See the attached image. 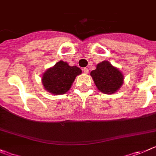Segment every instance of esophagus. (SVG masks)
<instances>
[{
    "label": "esophagus",
    "mask_w": 156,
    "mask_h": 156,
    "mask_svg": "<svg viewBox=\"0 0 156 156\" xmlns=\"http://www.w3.org/2000/svg\"><path fill=\"white\" fill-rule=\"evenodd\" d=\"M83 70L84 73H85V74L89 73V69H88V68H83Z\"/></svg>",
    "instance_id": "obj_1"
}]
</instances>
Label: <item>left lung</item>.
I'll return each mask as SVG.
<instances>
[{"instance_id": "obj_1", "label": "left lung", "mask_w": 156, "mask_h": 156, "mask_svg": "<svg viewBox=\"0 0 156 156\" xmlns=\"http://www.w3.org/2000/svg\"><path fill=\"white\" fill-rule=\"evenodd\" d=\"M90 76L97 88L105 94L116 93L124 83L125 78L119 69L106 60L98 63Z\"/></svg>"}]
</instances>
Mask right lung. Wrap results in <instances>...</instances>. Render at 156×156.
Returning a JSON list of instances; mask_svg holds the SVG:
<instances>
[{
  "mask_svg": "<svg viewBox=\"0 0 156 156\" xmlns=\"http://www.w3.org/2000/svg\"><path fill=\"white\" fill-rule=\"evenodd\" d=\"M82 73L79 67L70 66L66 62L59 61L50 67L42 76V83L45 90L54 95L68 92L76 77Z\"/></svg>",
  "mask_w": 156,
  "mask_h": 156,
  "instance_id": "obj_1",
  "label": "right lung"
}]
</instances>
